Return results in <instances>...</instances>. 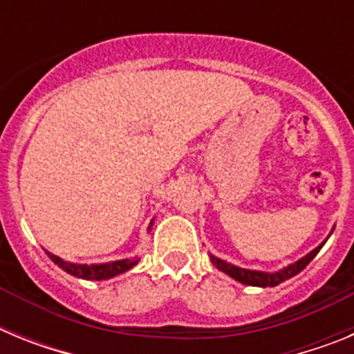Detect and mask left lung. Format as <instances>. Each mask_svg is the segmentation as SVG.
I'll list each match as a JSON object with an SVG mask.
<instances>
[{
	"label": "left lung",
	"instance_id": "obj_1",
	"mask_svg": "<svg viewBox=\"0 0 354 354\" xmlns=\"http://www.w3.org/2000/svg\"><path fill=\"white\" fill-rule=\"evenodd\" d=\"M323 245H319L317 248L312 250L308 255H305L303 259H299L298 262H294V264L287 266V268H283V270H280V271H274V273H262V271L243 270V268H237V266H234V264H228V262L221 261V259L212 257V255H211V261H212V264L218 268V270L223 271V273H227L228 277L236 278L237 282L246 283V286L274 287V286H278V283H282V282H286V280H289V278H292L294 274H298L299 271L305 270L306 266L310 264L312 259L317 255L319 250L323 248Z\"/></svg>",
	"mask_w": 354,
	"mask_h": 354
}]
</instances>
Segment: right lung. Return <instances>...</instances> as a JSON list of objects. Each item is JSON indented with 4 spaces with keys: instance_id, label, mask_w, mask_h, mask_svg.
Listing matches in <instances>:
<instances>
[{
    "instance_id": "obj_1",
    "label": "right lung",
    "mask_w": 354,
    "mask_h": 354,
    "mask_svg": "<svg viewBox=\"0 0 354 354\" xmlns=\"http://www.w3.org/2000/svg\"><path fill=\"white\" fill-rule=\"evenodd\" d=\"M152 225V223H150ZM150 228V227H149ZM49 255L53 262H55L58 268H62L64 271H67L68 274L77 278H83V280H106V278L117 277L120 273H126L129 271L133 266L138 264V261H133V259H124V261H115L108 262V264H72V262L64 261V259L56 257L53 253L46 252Z\"/></svg>"
}]
</instances>
